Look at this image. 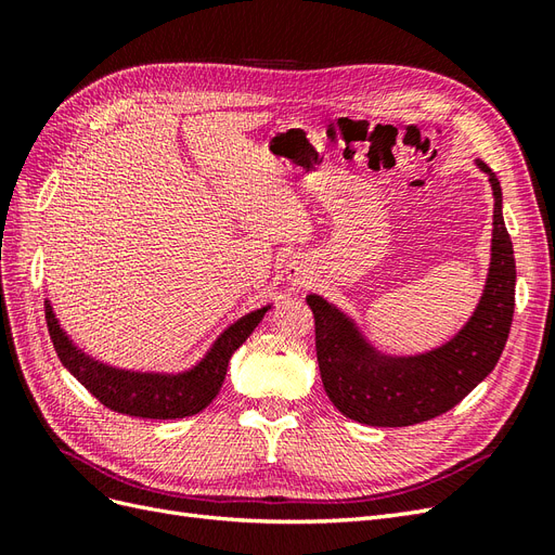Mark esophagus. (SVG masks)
<instances>
[{
    "mask_svg": "<svg viewBox=\"0 0 555 555\" xmlns=\"http://www.w3.org/2000/svg\"><path fill=\"white\" fill-rule=\"evenodd\" d=\"M308 278H310L308 263L304 259H298V257L289 259V263H287V280H292L294 284H298V287H300V284L308 282Z\"/></svg>",
    "mask_w": 555,
    "mask_h": 555,
    "instance_id": "esophagus-1",
    "label": "esophagus"
}]
</instances>
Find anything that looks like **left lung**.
Instances as JSON below:
<instances>
[{"label": "left lung", "mask_w": 555, "mask_h": 555, "mask_svg": "<svg viewBox=\"0 0 555 555\" xmlns=\"http://www.w3.org/2000/svg\"><path fill=\"white\" fill-rule=\"evenodd\" d=\"M475 164L493 190L491 263L473 317L451 340L424 354H386L338 306L319 294L306 298L326 396L359 424L400 428L449 412L493 371L505 349L514 317V247L502 220L500 180L481 159Z\"/></svg>", "instance_id": "8db88e82"}]
</instances>
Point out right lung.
I'll list each match as a JSON object with an SVG mask.
<instances>
[{
  "label": "right lung",
  "mask_w": 555,
  "mask_h": 555,
  "mask_svg": "<svg viewBox=\"0 0 555 555\" xmlns=\"http://www.w3.org/2000/svg\"><path fill=\"white\" fill-rule=\"evenodd\" d=\"M268 310L271 306L251 310L227 326L217 335L204 359H198L188 371L143 373L125 371V367H115L86 354L60 326V319L46 298L50 340L55 345L62 365L108 410L139 418H182L206 410L222 389L233 351L249 338Z\"/></svg>",
  "instance_id": "1"
}]
</instances>
